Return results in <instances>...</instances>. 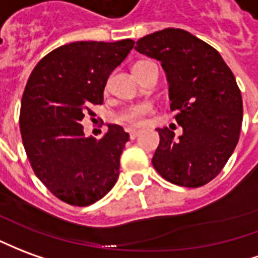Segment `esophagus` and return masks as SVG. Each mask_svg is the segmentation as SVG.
<instances>
[{"mask_svg": "<svg viewBox=\"0 0 258 258\" xmlns=\"http://www.w3.org/2000/svg\"><path fill=\"white\" fill-rule=\"evenodd\" d=\"M128 134H130V138H131V140H134L135 137L140 134V130H135V128L128 130Z\"/></svg>", "mask_w": 258, "mask_h": 258, "instance_id": "obj_1", "label": "esophagus"}]
</instances>
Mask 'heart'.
<instances>
[{
	"instance_id": "b5f03b06",
	"label": "heart",
	"mask_w": 258,
	"mask_h": 258,
	"mask_svg": "<svg viewBox=\"0 0 258 258\" xmlns=\"http://www.w3.org/2000/svg\"><path fill=\"white\" fill-rule=\"evenodd\" d=\"M154 107L152 104L142 102V103H135L131 106H127L123 111L118 113V121L128 125H140L144 123V118L148 116L149 113H152Z\"/></svg>"
}]
</instances>
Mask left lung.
Wrapping results in <instances>:
<instances>
[{
  "label": "left lung",
  "mask_w": 258,
  "mask_h": 258,
  "mask_svg": "<svg viewBox=\"0 0 258 258\" xmlns=\"http://www.w3.org/2000/svg\"><path fill=\"white\" fill-rule=\"evenodd\" d=\"M135 50L160 61L169 84L170 110L183 134L156 128L152 165L163 179L201 187L217 177L235 151L243 102L235 75L221 54L183 29L167 28L137 41Z\"/></svg>",
  "instance_id": "obj_1"
}]
</instances>
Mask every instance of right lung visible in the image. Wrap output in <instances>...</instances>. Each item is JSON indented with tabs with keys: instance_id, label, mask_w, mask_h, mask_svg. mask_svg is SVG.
<instances>
[{
	"instance_id": "add662e5",
	"label": "right lung",
	"mask_w": 258,
	"mask_h": 258,
	"mask_svg": "<svg viewBox=\"0 0 258 258\" xmlns=\"http://www.w3.org/2000/svg\"><path fill=\"white\" fill-rule=\"evenodd\" d=\"M134 47L131 39L74 41L43 57L32 71L21 103V134L29 162L43 184L67 204L86 207L116 184L128 134L109 124L86 138L82 118L103 103L109 75Z\"/></svg>"
}]
</instances>
